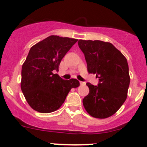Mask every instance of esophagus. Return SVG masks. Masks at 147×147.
I'll return each instance as SVG.
<instances>
[{
	"label": "esophagus",
	"instance_id": "1",
	"mask_svg": "<svg viewBox=\"0 0 147 147\" xmlns=\"http://www.w3.org/2000/svg\"><path fill=\"white\" fill-rule=\"evenodd\" d=\"M80 85H85V82H81L80 81Z\"/></svg>",
	"mask_w": 147,
	"mask_h": 147
}]
</instances>
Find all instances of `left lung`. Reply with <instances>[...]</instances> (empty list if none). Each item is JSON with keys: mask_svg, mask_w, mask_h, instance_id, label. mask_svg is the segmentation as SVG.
<instances>
[{"mask_svg": "<svg viewBox=\"0 0 147 147\" xmlns=\"http://www.w3.org/2000/svg\"><path fill=\"white\" fill-rule=\"evenodd\" d=\"M85 54L89 74H96L97 86L87 82L89 93L83 98L90 115L106 119L121 107L127 97L130 77L126 57L113 44L101 40L78 41Z\"/></svg>", "mask_w": 147, "mask_h": 147, "instance_id": "1", "label": "left lung"}]
</instances>
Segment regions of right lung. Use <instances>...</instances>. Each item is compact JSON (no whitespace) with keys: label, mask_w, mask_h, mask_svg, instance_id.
<instances>
[{"label":"right lung","mask_w":147,"mask_h":147,"mask_svg":"<svg viewBox=\"0 0 147 147\" xmlns=\"http://www.w3.org/2000/svg\"><path fill=\"white\" fill-rule=\"evenodd\" d=\"M76 39L51 35L33 45L22 66L21 90L33 110L42 113L54 112L64 103L71 88H77L76 79L64 80L59 71L61 60Z\"/></svg>","instance_id":"right-lung-1"}]
</instances>
